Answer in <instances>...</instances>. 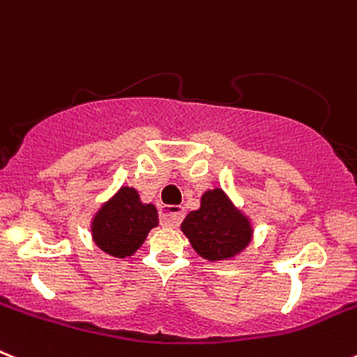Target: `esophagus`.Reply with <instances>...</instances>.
Listing matches in <instances>:
<instances>
[{
  "label": "esophagus",
  "mask_w": 357,
  "mask_h": 357,
  "mask_svg": "<svg viewBox=\"0 0 357 357\" xmlns=\"http://www.w3.org/2000/svg\"><path fill=\"white\" fill-rule=\"evenodd\" d=\"M184 207L181 206H162L159 213L160 223L166 227H178L182 220H184Z\"/></svg>",
  "instance_id": "esophagus-1"
}]
</instances>
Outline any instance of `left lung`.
<instances>
[{
	"label": "left lung",
	"instance_id": "obj_1",
	"mask_svg": "<svg viewBox=\"0 0 357 357\" xmlns=\"http://www.w3.org/2000/svg\"><path fill=\"white\" fill-rule=\"evenodd\" d=\"M182 232L195 250L209 261H223L239 254L250 241V223L230 206L222 189L207 191L198 211L182 222Z\"/></svg>",
	"mask_w": 357,
	"mask_h": 357
}]
</instances>
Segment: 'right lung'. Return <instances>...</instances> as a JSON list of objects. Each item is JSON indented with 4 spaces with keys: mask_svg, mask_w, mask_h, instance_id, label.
Wrapping results in <instances>:
<instances>
[{
    "mask_svg": "<svg viewBox=\"0 0 357 357\" xmlns=\"http://www.w3.org/2000/svg\"><path fill=\"white\" fill-rule=\"evenodd\" d=\"M157 222L155 207L150 204L143 206L135 189L121 188L112 200L98 211L93 222V238L107 254L127 257L143 245Z\"/></svg>",
    "mask_w": 357,
    "mask_h": 357,
    "instance_id": "obj_1",
    "label": "right lung"
}]
</instances>
